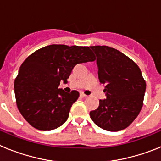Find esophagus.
<instances>
[{
    "label": "esophagus",
    "mask_w": 161,
    "mask_h": 161,
    "mask_svg": "<svg viewBox=\"0 0 161 161\" xmlns=\"http://www.w3.org/2000/svg\"><path fill=\"white\" fill-rule=\"evenodd\" d=\"M80 97H83V98H85V97H87V95L86 94H85V93H80Z\"/></svg>",
    "instance_id": "obj_1"
}]
</instances>
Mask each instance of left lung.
<instances>
[{"label": "left lung", "instance_id": "obj_1", "mask_svg": "<svg viewBox=\"0 0 161 161\" xmlns=\"http://www.w3.org/2000/svg\"><path fill=\"white\" fill-rule=\"evenodd\" d=\"M97 56L98 78L105 85L106 99L89 113L99 127L119 131L130 126L141 110L146 82L139 66L114 48L93 46Z\"/></svg>", "mask_w": 161, "mask_h": 161}]
</instances>
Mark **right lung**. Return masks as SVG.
<instances>
[{
	"label": "right lung",
	"mask_w": 161,
	"mask_h": 161,
	"mask_svg": "<svg viewBox=\"0 0 161 161\" xmlns=\"http://www.w3.org/2000/svg\"><path fill=\"white\" fill-rule=\"evenodd\" d=\"M89 47L53 44L37 50L25 59L14 80L16 103L24 119L35 128L52 130L67 121L79 92L59 89L68 82L77 64L92 62Z\"/></svg>",
	"instance_id": "right-lung-1"
}]
</instances>
